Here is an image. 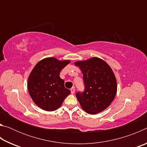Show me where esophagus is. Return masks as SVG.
I'll list each match as a JSON object with an SVG mask.
<instances>
[{
    "label": "esophagus",
    "instance_id": "esophagus-1",
    "mask_svg": "<svg viewBox=\"0 0 147 147\" xmlns=\"http://www.w3.org/2000/svg\"><path fill=\"white\" fill-rule=\"evenodd\" d=\"M71 92L72 94H74V92H75V88H74V87L71 89Z\"/></svg>",
    "mask_w": 147,
    "mask_h": 147
}]
</instances>
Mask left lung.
I'll return each instance as SVG.
<instances>
[{"instance_id": "left-lung-1", "label": "left lung", "mask_w": 147, "mask_h": 147, "mask_svg": "<svg viewBox=\"0 0 147 147\" xmlns=\"http://www.w3.org/2000/svg\"><path fill=\"white\" fill-rule=\"evenodd\" d=\"M83 74L85 90L76 96L86 113L95 115L112 102L117 94V80L112 69L105 61L93 57L74 63Z\"/></svg>"}]
</instances>
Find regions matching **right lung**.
Returning a JSON list of instances; mask_svg holds the SVG:
<instances>
[{"mask_svg": "<svg viewBox=\"0 0 147 147\" xmlns=\"http://www.w3.org/2000/svg\"><path fill=\"white\" fill-rule=\"evenodd\" d=\"M70 60L46 58L37 63L28 79V90L32 100L39 108L47 111L56 110L71 93L65 88L59 73Z\"/></svg>", "mask_w": 147, "mask_h": 147, "instance_id": "right-lung-1", "label": "right lung"}]
</instances>
